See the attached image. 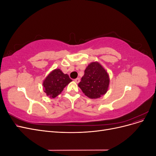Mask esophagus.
I'll return each instance as SVG.
<instances>
[{
	"mask_svg": "<svg viewBox=\"0 0 156 156\" xmlns=\"http://www.w3.org/2000/svg\"><path fill=\"white\" fill-rule=\"evenodd\" d=\"M74 81H75V83H79L80 82V79H79V78H77V79H74Z\"/></svg>",
	"mask_w": 156,
	"mask_h": 156,
	"instance_id": "esophagus-1",
	"label": "esophagus"
}]
</instances>
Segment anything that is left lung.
Masks as SVG:
<instances>
[{"instance_id": "1", "label": "left lung", "mask_w": 156, "mask_h": 156, "mask_svg": "<svg viewBox=\"0 0 156 156\" xmlns=\"http://www.w3.org/2000/svg\"><path fill=\"white\" fill-rule=\"evenodd\" d=\"M109 82L106 70L99 62H93L84 70V74L78 86L87 97L97 99L106 94Z\"/></svg>"}]
</instances>
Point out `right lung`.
<instances>
[{
  "label": "right lung",
  "mask_w": 156,
  "mask_h": 156,
  "mask_svg": "<svg viewBox=\"0 0 156 156\" xmlns=\"http://www.w3.org/2000/svg\"><path fill=\"white\" fill-rule=\"evenodd\" d=\"M71 81L72 80L68 74H64L60 69H55L46 77L43 82L44 92L50 98H55Z\"/></svg>",
  "instance_id": "right-lung-1"
}]
</instances>
